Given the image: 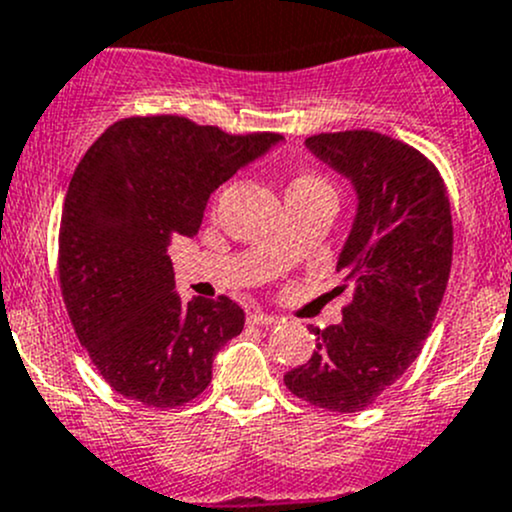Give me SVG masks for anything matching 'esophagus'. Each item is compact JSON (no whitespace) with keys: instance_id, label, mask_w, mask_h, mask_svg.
I'll list each match as a JSON object with an SVG mask.
<instances>
[{"instance_id":"obj_1","label":"esophagus","mask_w":512,"mask_h":512,"mask_svg":"<svg viewBox=\"0 0 512 512\" xmlns=\"http://www.w3.org/2000/svg\"><path fill=\"white\" fill-rule=\"evenodd\" d=\"M247 322H250V324H260V327H275V324L280 322V317H275V314L252 312L250 317H247Z\"/></svg>"}]
</instances>
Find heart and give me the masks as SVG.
Here are the masks:
<instances>
[{
  "instance_id": "b5f03b06",
  "label": "heart",
  "mask_w": 512,
  "mask_h": 512,
  "mask_svg": "<svg viewBox=\"0 0 512 512\" xmlns=\"http://www.w3.org/2000/svg\"><path fill=\"white\" fill-rule=\"evenodd\" d=\"M317 185H324V180H319L317 175H299V178L292 180L289 190H299V188H317Z\"/></svg>"
}]
</instances>
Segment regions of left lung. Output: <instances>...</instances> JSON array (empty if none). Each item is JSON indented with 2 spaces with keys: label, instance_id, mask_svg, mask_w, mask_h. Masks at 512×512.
<instances>
[{
  "label": "left lung",
  "instance_id": "obj_1",
  "mask_svg": "<svg viewBox=\"0 0 512 512\" xmlns=\"http://www.w3.org/2000/svg\"><path fill=\"white\" fill-rule=\"evenodd\" d=\"M304 143L356 193L337 260L354 299L342 322L312 327L317 349L285 384L307 404L354 414L404 376L431 332L451 275V203L436 165L396 138L342 131Z\"/></svg>",
  "mask_w": 512,
  "mask_h": 512
}]
</instances>
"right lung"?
Returning <instances> with one entry per match:
<instances>
[{"instance_id":"1","label":"right lung","mask_w":512,"mask_h":512,"mask_svg":"<svg viewBox=\"0 0 512 512\" xmlns=\"http://www.w3.org/2000/svg\"><path fill=\"white\" fill-rule=\"evenodd\" d=\"M280 141L133 116L76 165L59 230L61 294L81 347L121 396L175 409L208 389L245 312L230 297L183 302L168 245L198 235L210 193Z\"/></svg>"}]
</instances>
